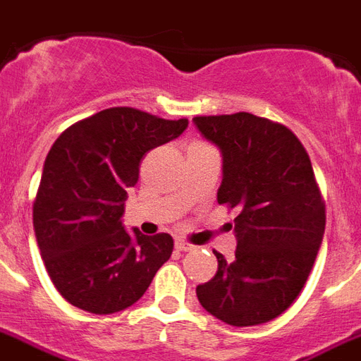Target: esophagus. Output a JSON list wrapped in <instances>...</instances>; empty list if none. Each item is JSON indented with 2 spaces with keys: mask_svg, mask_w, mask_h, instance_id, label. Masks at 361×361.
Here are the masks:
<instances>
[{
  "mask_svg": "<svg viewBox=\"0 0 361 361\" xmlns=\"http://www.w3.org/2000/svg\"><path fill=\"white\" fill-rule=\"evenodd\" d=\"M176 247L180 250V252H192L195 250V246H192L191 242H187V240H176Z\"/></svg>",
  "mask_w": 361,
  "mask_h": 361,
  "instance_id": "1",
  "label": "esophagus"
}]
</instances>
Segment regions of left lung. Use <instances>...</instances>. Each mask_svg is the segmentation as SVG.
Returning a JSON list of instances; mask_svg holds the SVG:
<instances>
[{
  "instance_id": "1",
  "label": "left lung",
  "mask_w": 361,
  "mask_h": 361,
  "mask_svg": "<svg viewBox=\"0 0 361 361\" xmlns=\"http://www.w3.org/2000/svg\"><path fill=\"white\" fill-rule=\"evenodd\" d=\"M221 149L217 202L236 212L235 259L219 252L214 279L197 297L217 320L257 326L291 307L314 265L326 229V202L299 137L265 117L238 111L192 117Z\"/></svg>"
}]
</instances>
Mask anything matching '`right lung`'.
<instances>
[{"label": "right lung", "mask_w": 361, "mask_h": 361, "mask_svg": "<svg viewBox=\"0 0 361 361\" xmlns=\"http://www.w3.org/2000/svg\"><path fill=\"white\" fill-rule=\"evenodd\" d=\"M136 107H109L66 128L45 159L34 229L59 293L92 314H114L144 295L174 250L169 233L128 235L121 224L140 162L185 130Z\"/></svg>", "instance_id": "right-lung-1"}]
</instances>
